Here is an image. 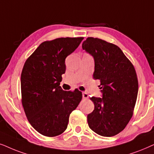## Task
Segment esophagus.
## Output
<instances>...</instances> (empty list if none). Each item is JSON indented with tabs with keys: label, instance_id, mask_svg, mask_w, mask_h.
<instances>
[{
	"label": "esophagus",
	"instance_id": "obj_1",
	"mask_svg": "<svg viewBox=\"0 0 154 154\" xmlns=\"http://www.w3.org/2000/svg\"><path fill=\"white\" fill-rule=\"evenodd\" d=\"M82 97H83V98H85V99H87V98H89V95H88V94L86 93V92H83Z\"/></svg>",
	"mask_w": 154,
	"mask_h": 154
}]
</instances>
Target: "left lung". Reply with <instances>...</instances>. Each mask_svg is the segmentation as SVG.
<instances>
[{
    "label": "left lung",
    "instance_id": "8db88e82",
    "mask_svg": "<svg viewBox=\"0 0 154 154\" xmlns=\"http://www.w3.org/2000/svg\"><path fill=\"white\" fill-rule=\"evenodd\" d=\"M94 59V79L100 80L102 98L91 97L94 110L87 116L91 130L103 137H112L125 128L132 118L138 94L134 65L121 49L98 38L82 44Z\"/></svg>",
    "mask_w": 154,
    "mask_h": 154
}]
</instances>
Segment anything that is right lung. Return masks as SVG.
I'll return each mask as SVG.
<instances>
[{"label":"right lung","instance_id":"add662e5","mask_svg":"<svg viewBox=\"0 0 154 154\" xmlns=\"http://www.w3.org/2000/svg\"><path fill=\"white\" fill-rule=\"evenodd\" d=\"M83 37L58 38L41 44L24 63L21 74L22 103L28 121L46 137H56L67 129L69 115L82 94L64 91L60 86L67 56Z\"/></svg>","mask_w":154,"mask_h":154}]
</instances>
